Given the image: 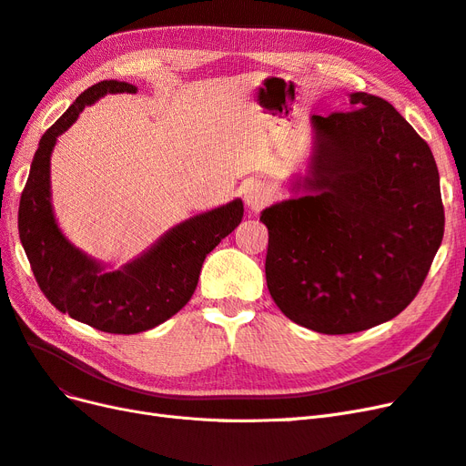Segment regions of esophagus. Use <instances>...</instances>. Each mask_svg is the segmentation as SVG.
<instances>
[{"instance_id":"esophagus-1","label":"esophagus","mask_w":466,"mask_h":466,"mask_svg":"<svg viewBox=\"0 0 466 466\" xmlns=\"http://www.w3.org/2000/svg\"><path fill=\"white\" fill-rule=\"evenodd\" d=\"M245 204L252 209L258 211L268 204V192L266 188L260 185V182H250V185L245 187Z\"/></svg>"}]
</instances>
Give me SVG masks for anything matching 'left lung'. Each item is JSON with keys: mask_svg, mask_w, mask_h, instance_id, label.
Wrapping results in <instances>:
<instances>
[{"mask_svg": "<svg viewBox=\"0 0 466 466\" xmlns=\"http://www.w3.org/2000/svg\"><path fill=\"white\" fill-rule=\"evenodd\" d=\"M315 115L301 198L266 208V284L293 322L361 332L412 303L441 245L445 211L430 146L385 98Z\"/></svg>", "mask_w": 466, "mask_h": 466, "instance_id": "obj_1", "label": "left lung"}]
</instances>
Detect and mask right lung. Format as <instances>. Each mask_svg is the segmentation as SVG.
Segmentation results:
<instances>
[{
    "mask_svg": "<svg viewBox=\"0 0 466 466\" xmlns=\"http://www.w3.org/2000/svg\"><path fill=\"white\" fill-rule=\"evenodd\" d=\"M126 81H98L40 137L19 202V237L40 291L62 313L110 334H136L171 319L198 286L204 258L243 219V202L206 211L177 225L122 270L103 272L58 229L50 204V153L56 137L86 105L106 93H136Z\"/></svg>",
    "mask_w": 466,
    "mask_h": 466,
    "instance_id": "add662e5",
    "label": "right lung"
}]
</instances>
